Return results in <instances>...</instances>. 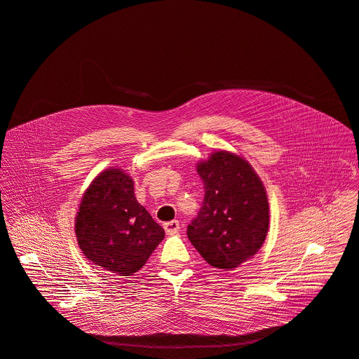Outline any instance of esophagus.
I'll return each instance as SVG.
<instances>
[{
  "label": "esophagus",
  "instance_id": "obj_1",
  "mask_svg": "<svg viewBox=\"0 0 359 359\" xmlns=\"http://www.w3.org/2000/svg\"><path fill=\"white\" fill-rule=\"evenodd\" d=\"M180 228H181V225L178 221H171V222L164 224V229H165L167 235H175L180 231Z\"/></svg>",
  "mask_w": 359,
  "mask_h": 359
}]
</instances>
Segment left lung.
Returning <instances> with one entry per match:
<instances>
[{
	"instance_id": "1",
	"label": "left lung",
	"mask_w": 359,
	"mask_h": 359,
	"mask_svg": "<svg viewBox=\"0 0 359 359\" xmlns=\"http://www.w3.org/2000/svg\"><path fill=\"white\" fill-rule=\"evenodd\" d=\"M205 196L188 239L213 267L233 270L263 246L270 212L266 188L242 156L219 150L196 164Z\"/></svg>"
}]
</instances>
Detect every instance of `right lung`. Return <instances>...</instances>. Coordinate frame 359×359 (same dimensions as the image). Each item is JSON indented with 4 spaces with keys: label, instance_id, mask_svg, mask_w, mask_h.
Returning <instances> with one entry per match:
<instances>
[{
    "label": "right lung",
    "instance_id": "add662e5",
    "mask_svg": "<svg viewBox=\"0 0 359 359\" xmlns=\"http://www.w3.org/2000/svg\"><path fill=\"white\" fill-rule=\"evenodd\" d=\"M78 245L88 260L114 276H131L164 239V229L134 195L121 168L102 171L81 198L75 218Z\"/></svg>",
    "mask_w": 359,
    "mask_h": 359
}]
</instances>
